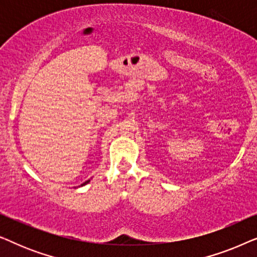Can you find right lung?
Wrapping results in <instances>:
<instances>
[{
	"label": "right lung",
	"mask_w": 257,
	"mask_h": 257,
	"mask_svg": "<svg viewBox=\"0 0 257 257\" xmlns=\"http://www.w3.org/2000/svg\"><path fill=\"white\" fill-rule=\"evenodd\" d=\"M90 180H87V181H85V182H84V184H82V186H84V185H86L87 184V182H89Z\"/></svg>",
	"instance_id": "right-lung-1"
}]
</instances>
